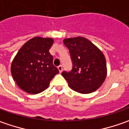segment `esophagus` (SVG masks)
<instances>
[{"mask_svg": "<svg viewBox=\"0 0 129 129\" xmlns=\"http://www.w3.org/2000/svg\"><path fill=\"white\" fill-rule=\"evenodd\" d=\"M57 68H58V70H59V72L61 73V72H62V65H59V66H58V67H57Z\"/></svg>", "mask_w": 129, "mask_h": 129, "instance_id": "34e87169", "label": "esophagus"}]
</instances>
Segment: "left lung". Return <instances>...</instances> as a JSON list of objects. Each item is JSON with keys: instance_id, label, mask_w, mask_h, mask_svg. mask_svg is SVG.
Returning <instances> with one entry per match:
<instances>
[{"instance_id": "8db88e82", "label": "left lung", "mask_w": 129, "mask_h": 129, "mask_svg": "<svg viewBox=\"0 0 129 129\" xmlns=\"http://www.w3.org/2000/svg\"><path fill=\"white\" fill-rule=\"evenodd\" d=\"M64 44L70 51L72 68L62 75L73 90L87 94L101 86L106 77V58L102 52L85 38L65 39Z\"/></svg>"}]
</instances>
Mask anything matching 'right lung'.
Instances as JSON below:
<instances>
[{
  "mask_svg": "<svg viewBox=\"0 0 129 129\" xmlns=\"http://www.w3.org/2000/svg\"><path fill=\"white\" fill-rule=\"evenodd\" d=\"M52 38L34 37L25 43L11 64V74L18 87L30 94H37L48 87L59 73L49 52Z\"/></svg>",
  "mask_w": 129,
  "mask_h": 129,
  "instance_id": "obj_1",
  "label": "right lung"
}]
</instances>
